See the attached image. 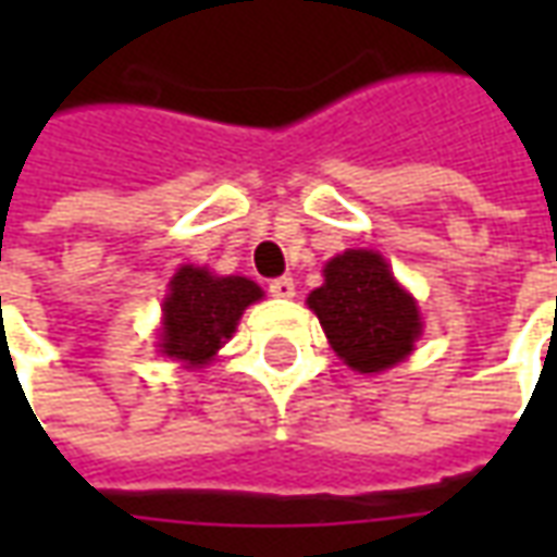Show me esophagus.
<instances>
[{
	"instance_id": "esophagus-1",
	"label": "esophagus",
	"mask_w": 557,
	"mask_h": 557,
	"mask_svg": "<svg viewBox=\"0 0 557 557\" xmlns=\"http://www.w3.org/2000/svg\"><path fill=\"white\" fill-rule=\"evenodd\" d=\"M268 292L274 295V298H292L295 295V280L292 277H277L268 283Z\"/></svg>"
}]
</instances>
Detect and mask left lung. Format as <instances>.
Wrapping results in <instances>:
<instances>
[{"label": "left lung", "mask_w": 557, "mask_h": 557, "mask_svg": "<svg viewBox=\"0 0 557 557\" xmlns=\"http://www.w3.org/2000/svg\"><path fill=\"white\" fill-rule=\"evenodd\" d=\"M331 346L358 373H382L399 363L420 337L418 304L399 289L373 250H346L325 265V283L310 292Z\"/></svg>", "instance_id": "1"}]
</instances>
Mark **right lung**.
Wrapping results in <instances>:
<instances>
[{"label":"right lung","mask_w":557,"mask_h":557,"mask_svg":"<svg viewBox=\"0 0 557 557\" xmlns=\"http://www.w3.org/2000/svg\"><path fill=\"white\" fill-rule=\"evenodd\" d=\"M262 298V289L247 277H214L206 268L184 265L170 283L163 301V343L170 358L199 367L214 358L223 339L242 319L244 307Z\"/></svg>","instance_id":"add662e5"}]
</instances>
